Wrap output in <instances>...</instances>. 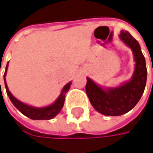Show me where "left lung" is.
I'll return each instance as SVG.
<instances>
[{
  "mask_svg": "<svg viewBox=\"0 0 153 153\" xmlns=\"http://www.w3.org/2000/svg\"><path fill=\"white\" fill-rule=\"evenodd\" d=\"M119 37L133 51L135 67L131 79L116 88H103L87 77L86 93L89 101L105 116H120L132 110L140 100L146 83L147 70L139 42L128 31L122 30Z\"/></svg>",
  "mask_w": 153,
  "mask_h": 153,
  "instance_id": "1",
  "label": "left lung"
}]
</instances>
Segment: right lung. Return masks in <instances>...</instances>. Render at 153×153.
I'll list each match as a JSON object with an SVG mask.
<instances>
[{"mask_svg":"<svg viewBox=\"0 0 153 153\" xmlns=\"http://www.w3.org/2000/svg\"><path fill=\"white\" fill-rule=\"evenodd\" d=\"M8 67V62L6 66V71L4 73V82H5V87H6V90L7 94L8 95L10 100L16 108L18 109L20 111L22 114L28 117H30V119L33 120H49L53 118L55 116L59 114V112L61 111V109L64 106V103H65V96L66 92L69 90L70 87L71 85V82H69L62 89L60 95L58 97V99L55 100V102L52 104L48 106H45V107H34L31 105H29L27 104L21 102L19 100H17L16 98L11 94V92L9 91L7 84L5 79ZM0 71H1V65H0ZM0 88H1V82H0Z\"/></svg>","mask_w":153,"mask_h":153,"instance_id":"right-lung-1","label":"right lung"}]
</instances>
